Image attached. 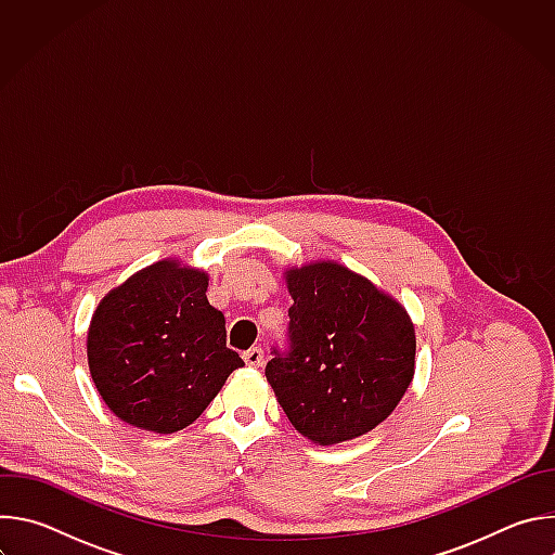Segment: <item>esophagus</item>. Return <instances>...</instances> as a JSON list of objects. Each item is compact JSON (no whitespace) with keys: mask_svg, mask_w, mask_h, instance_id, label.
<instances>
[{"mask_svg":"<svg viewBox=\"0 0 555 555\" xmlns=\"http://www.w3.org/2000/svg\"><path fill=\"white\" fill-rule=\"evenodd\" d=\"M244 360L248 366H261L263 364V349L261 347H253L244 353Z\"/></svg>","mask_w":555,"mask_h":555,"instance_id":"1","label":"esophagus"}]
</instances>
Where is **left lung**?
Masks as SVG:
<instances>
[{
    "instance_id": "8db88e82",
    "label": "left lung",
    "mask_w": 555,
    "mask_h": 555,
    "mask_svg": "<svg viewBox=\"0 0 555 555\" xmlns=\"http://www.w3.org/2000/svg\"><path fill=\"white\" fill-rule=\"evenodd\" d=\"M287 347L266 377L313 443L356 439L400 404L415 373V330L400 302L338 263L287 272Z\"/></svg>"
}]
</instances>
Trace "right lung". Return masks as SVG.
Wrapping results in <instances>:
<instances>
[{
	"label": "right lung",
	"mask_w": 555,
	"mask_h": 555,
	"mask_svg": "<svg viewBox=\"0 0 555 555\" xmlns=\"http://www.w3.org/2000/svg\"><path fill=\"white\" fill-rule=\"evenodd\" d=\"M204 272L160 261L101 300L88 360L101 398L122 422L178 433L244 366L225 347V319L208 302Z\"/></svg>",
	"instance_id": "1"
}]
</instances>
